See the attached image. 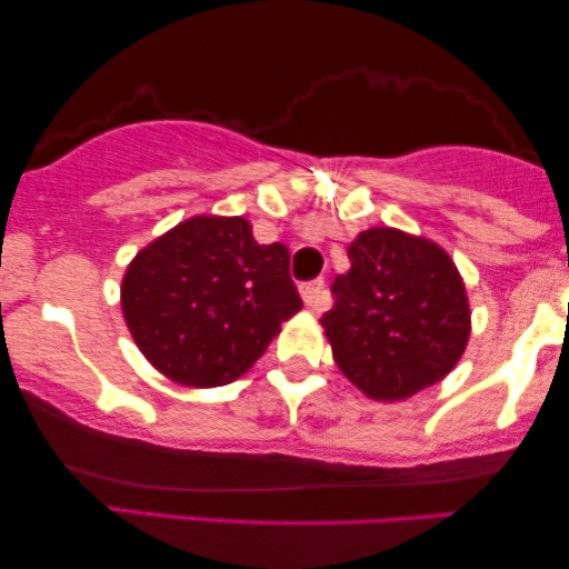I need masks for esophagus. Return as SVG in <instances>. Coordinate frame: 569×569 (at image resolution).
<instances>
[{
    "mask_svg": "<svg viewBox=\"0 0 569 569\" xmlns=\"http://www.w3.org/2000/svg\"><path fill=\"white\" fill-rule=\"evenodd\" d=\"M300 295L302 300H306V306L313 310H323L326 306V287H323V279H316V282H308L300 287Z\"/></svg>",
    "mask_w": 569,
    "mask_h": 569,
    "instance_id": "34e87169",
    "label": "esophagus"
}]
</instances>
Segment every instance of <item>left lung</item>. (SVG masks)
I'll list each match as a JSON object with an SVG mask.
<instances>
[{"instance_id":"left-lung-1","label":"left lung","mask_w":569,"mask_h":569,"mask_svg":"<svg viewBox=\"0 0 569 569\" xmlns=\"http://www.w3.org/2000/svg\"><path fill=\"white\" fill-rule=\"evenodd\" d=\"M352 269L333 282L321 326L333 362L368 399L403 401L440 383L471 337V306L446 248L396 228L349 246Z\"/></svg>"}]
</instances>
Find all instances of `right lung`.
I'll return each mask as SVG.
<instances>
[{
    "label": "right lung",
    "mask_w": 569,
    "mask_h": 569,
    "mask_svg": "<svg viewBox=\"0 0 569 569\" xmlns=\"http://www.w3.org/2000/svg\"><path fill=\"white\" fill-rule=\"evenodd\" d=\"M302 308L290 251L259 246L246 217L197 214L139 251L121 310L147 362L173 383L228 386Z\"/></svg>",
    "instance_id": "add662e5"
}]
</instances>
